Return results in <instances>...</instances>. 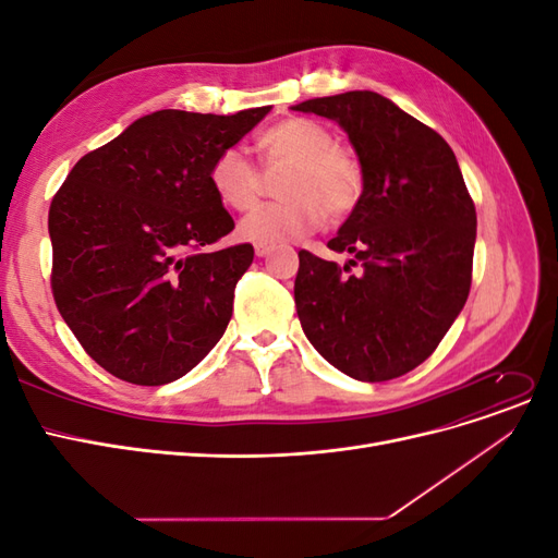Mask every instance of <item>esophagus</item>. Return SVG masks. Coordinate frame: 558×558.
Segmentation results:
<instances>
[{
	"mask_svg": "<svg viewBox=\"0 0 558 558\" xmlns=\"http://www.w3.org/2000/svg\"><path fill=\"white\" fill-rule=\"evenodd\" d=\"M269 251H272V248H269V246H263V244H256V256H258V258L269 256Z\"/></svg>",
	"mask_w": 558,
	"mask_h": 558,
	"instance_id": "esophagus-1",
	"label": "esophagus"
}]
</instances>
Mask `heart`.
<instances>
[{"label":"heart","instance_id":"b5f03b06","mask_svg":"<svg viewBox=\"0 0 558 558\" xmlns=\"http://www.w3.org/2000/svg\"><path fill=\"white\" fill-rule=\"evenodd\" d=\"M267 165L289 167L281 183L286 199L248 211L238 234L244 242L277 246L305 238L330 221H342L365 191L361 160L349 148L337 146L335 134L310 118H286L258 137ZM209 183L216 197L234 211L256 205L260 172L238 146H228L211 162Z\"/></svg>","mask_w":558,"mask_h":558}]
</instances>
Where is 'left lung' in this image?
I'll return each mask as SVG.
<instances>
[{"label":"left lung","instance_id":"8db88e82","mask_svg":"<svg viewBox=\"0 0 558 558\" xmlns=\"http://www.w3.org/2000/svg\"><path fill=\"white\" fill-rule=\"evenodd\" d=\"M293 111L340 125L365 172L359 207L328 242L351 260L340 267L298 253L302 330L353 379L408 375L442 342L470 293L477 214L461 167L440 134L373 90L307 99Z\"/></svg>","mask_w":558,"mask_h":558}]
</instances>
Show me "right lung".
Returning a JSON list of instances; mask_svg holds the SVG:
<instances>
[{
  "mask_svg": "<svg viewBox=\"0 0 558 558\" xmlns=\"http://www.w3.org/2000/svg\"><path fill=\"white\" fill-rule=\"evenodd\" d=\"M269 109L142 116L83 156L50 202L56 305L113 377L170 384L223 337L253 246L202 248L234 228L209 170Z\"/></svg>",
  "mask_w": 558,
  "mask_h": 558,
  "instance_id": "1",
  "label": "right lung"
}]
</instances>
